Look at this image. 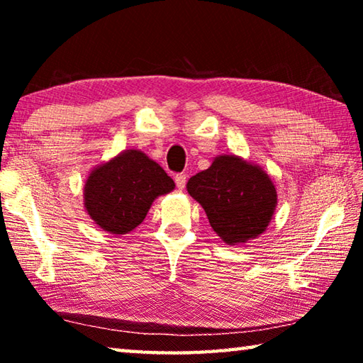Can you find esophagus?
I'll list each match as a JSON object with an SVG mask.
<instances>
[{
    "label": "esophagus",
    "instance_id": "34e87169",
    "mask_svg": "<svg viewBox=\"0 0 363 363\" xmlns=\"http://www.w3.org/2000/svg\"><path fill=\"white\" fill-rule=\"evenodd\" d=\"M174 182H176V187L179 189V190H182L184 187H186V182H187V176L186 174H176V177H174Z\"/></svg>",
    "mask_w": 363,
    "mask_h": 363
}]
</instances>
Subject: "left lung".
<instances>
[{
  "mask_svg": "<svg viewBox=\"0 0 363 363\" xmlns=\"http://www.w3.org/2000/svg\"><path fill=\"white\" fill-rule=\"evenodd\" d=\"M187 192L203 208L227 245L247 243L266 232L277 206V190L259 164L238 155H218L192 176Z\"/></svg>",
  "mask_w": 363,
  "mask_h": 363,
  "instance_id": "8db88e82",
  "label": "left lung"
}]
</instances>
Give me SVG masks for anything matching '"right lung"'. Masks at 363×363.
I'll list each match as a JSON object with an SVG mask.
<instances>
[{
  "label": "right lung",
  "mask_w": 363,
  "mask_h": 363,
  "mask_svg": "<svg viewBox=\"0 0 363 363\" xmlns=\"http://www.w3.org/2000/svg\"><path fill=\"white\" fill-rule=\"evenodd\" d=\"M174 187L157 162L138 149H128L86 177L84 210L102 230L125 235L143 223L155 199Z\"/></svg>",
  "instance_id": "obj_1"
}]
</instances>
